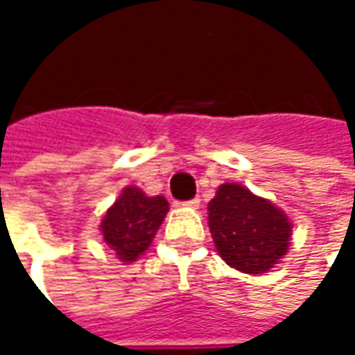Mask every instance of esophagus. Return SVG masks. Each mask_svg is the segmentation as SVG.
Here are the masks:
<instances>
[{"label":"esophagus","mask_w":355,"mask_h":355,"mask_svg":"<svg viewBox=\"0 0 355 355\" xmlns=\"http://www.w3.org/2000/svg\"><path fill=\"white\" fill-rule=\"evenodd\" d=\"M184 207H190V209H198L200 207V198H192V200H188V202L182 203Z\"/></svg>","instance_id":"1"}]
</instances>
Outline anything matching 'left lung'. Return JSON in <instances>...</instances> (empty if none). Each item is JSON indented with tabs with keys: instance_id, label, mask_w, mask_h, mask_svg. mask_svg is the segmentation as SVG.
<instances>
[{
	"instance_id": "1",
	"label": "left lung",
	"mask_w": 355,
	"mask_h": 355,
	"mask_svg": "<svg viewBox=\"0 0 355 355\" xmlns=\"http://www.w3.org/2000/svg\"><path fill=\"white\" fill-rule=\"evenodd\" d=\"M207 217L217 252L236 271H269L288 252L292 223L286 213L242 184H220L207 203Z\"/></svg>"
}]
</instances>
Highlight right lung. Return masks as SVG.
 Wrapping results in <instances>:
<instances>
[{
    "mask_svg": "<svg viewBox=\"0 0 355 355\" xmlns=\"http://www.w3.org/2000/svg\"><path fill=\"white\" fill-rule=\"evenodd\" d=\"M169 211L163 196H146L136 186H126L101 219V234L121 261L132 263L150 248L155 232Z\"/></svg>",
    "mask_w": 355,
    "mask_h": 355,
    "instance_id": "obj_1",
    "label": "right lung"
}]
</instances>
